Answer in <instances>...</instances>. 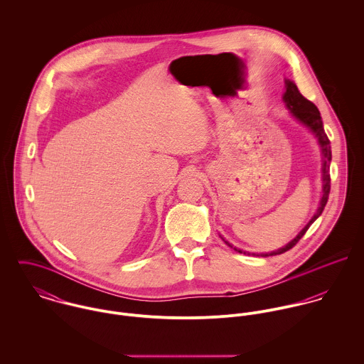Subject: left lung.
<instances>
[{"mask_svg": "<svg viewBox=\"0 0 364 364\" xmlns=\"http://www.w3.org/2000/svg\"><path fill=\"white\" fill-rule=\"evenodd\" d=\"M283 101L287 106V109L290 110V113L299 120L303 124H306L312 133L315 134V137L318 139V143L321 146V150H322V154H323V164H322V198H321V202H319V208L316 210V213L314 214L310 223L299 232V235L291 240L286 247L277 250V251H273L270 254H260V257H272V255H280V254H284L286 251L291 250L301 238L303 235L307 232V230L310 228L312 223L321 215L322 210L325 208L326 202H328V198H329V191H331V176H329V165H331V159H332V153H331V141L328 139V136L325 134V130H323V124H322V119H321V114H319V110L315 105L312 104L311 101H309L307 98H304L297 85L290 81V80H286V92L283 95ZM223 238V237H221ZM223 241L232 248V245L230 242H227L224 238ZM237 252L240 254H244V255H251L250 252H245V251H241V250H237L234 248ZM252 255H257V254H252Z\"/></svg>", "mask_w": 364, "mask_h": 364, "instance_id": "obj_1", "label": "left lung"}]
</instances>
